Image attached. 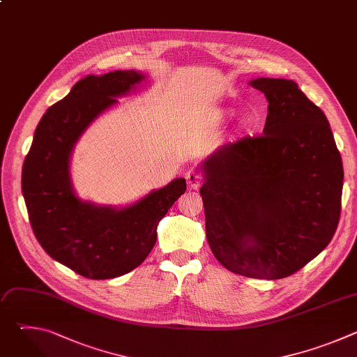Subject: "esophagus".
I'll use <instances>...</instances> for the list:
<instances>
[{
	"instance_id": "1",
	"label": "esophagus",
	"mask_w": 357,
	"mask_h": 357,
	"mask_svg": "<svg viewBox=\"0 0 357 357\" xmlns=\"http://www.w3.org/2000/svg\"><path fill=\"white\" fill-rule=\"evenodd\" d=\"M186 181H188V186L190 189H199L202 185V176L196 171H189L186 174Z\"/></svg>"
}]
</instances>
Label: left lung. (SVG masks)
Here are the masks:
<instances>
[{
	"instance_id": "obj_1",
	"label": "left lung",
	"mask_w": 357,
	"mask_h": 357,
	"mask_svg": "<svg viewBox=\"0 0 357 357\" xmlns=\"http://www.w3.org/2000/svg\"><path fill=\"white\" fill-rule=\"evenodd\" d=\"M263 135L222 145L200 164L206 237L234 274L280 280L314 260L340 218L343 167L324 112L294 80L259 77Z\"/></svg>"
}]
</instances>
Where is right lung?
I'll return each mask as SVG.
<instances>
[{
	"label": "right lung",
	"mask_w": 357,
	"mask_h": 357,
	"mask_svg": "<svg viewBox=\"0 0 357 357\" xmlns=\"http://www.w3.org/2000/svg\"><path fill=\"white\" fill-rule=\"evenodd\" d=\"M145 76L116 70L79 80L40 119L22 167V195L33 234L54 260L79 275L109 280L137 268L157 241V226L186 190L185 178L152 190L126 208L83 202L69 162L86 128Z\"/></svg>",
	"instance_id": "1"
}]
</instances>
